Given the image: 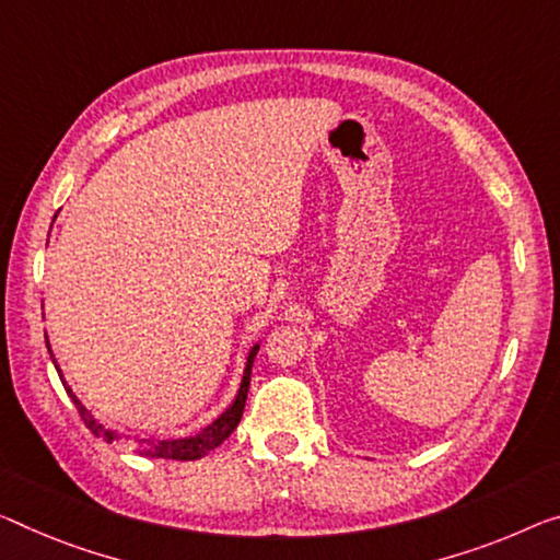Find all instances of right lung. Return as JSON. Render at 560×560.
Masks as SVG:
<instances>
[{
	"instance_id": "1",
	"label": "right lung",
	"mask_w": 560,
	"mask_h": 560,
	"mask_svg": "<svg viewBox=\"0 0 560 560\" xmlns=\"http://www.w3.org/2000/svg\"><path fill=\"white\" fill-rule=\"evenodd\" d=\"M47 348H49V340H47ZM257 348L255 346L250 350V355H247V365H245V375H243V383H240V390H237V398L232 406L222 412V416L214 420V423L210 428H205L202 433H197L192 438H183V441H137V453L140 455H148V458H170V460H197L202 458V455H208L210 451L218 448V445L225 441V438H230L232 430L237 428L240 418H243V410H245V400H247V390H250V370H253V360L257 355ZM55 360V358H51ZM57 368V363H55ZM59 373V368H57ZM59 377H62V373H59ZM62 385L67 388V393L72 395L74 406H77V412H80V418L84 420V425H88L94 435L97 438H105L107 443H115L119 441L117 433H112V430H105L102 428L97 420H94L90 416V410L82 406L80 400L74 398V393L70 390V385L65 383L62 377Z\"/></svg>"
}]
</instances>
